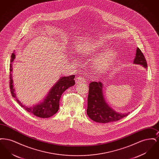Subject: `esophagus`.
<instances>
[{"instance_id":"1","label":"esophagus","mask_w":159,"mask_h":159,"mask_svg":"<svg viewBox=\"0 0 159 159\" xmlns=\"http://www.w3.org/2000/svg\"><path fill=\"white\" fill-rule=\"evenodd\" d=\"M84 81L85 80L82 76L77 77L76 79V82L77 83H82V82H84Z\"/></svg>"}]
</instances>
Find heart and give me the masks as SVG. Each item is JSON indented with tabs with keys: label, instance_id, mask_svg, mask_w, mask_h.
<instances>
[{
	"label": "heart",
	"instance_id": "heart-1",
	"mask_svg": "<svg viewBox=\"0 0 159 159\" xmlns=\"http://www.w3.org/2000/svg\"><path fill=\"white\" fill-rule=\"evenodd\" d=\"M104 48V45H102L101 43L95 42L89 43L83 47L82 49V53L84 55L89 57L94 55L99 51H102ZM116 51L114 49H107L104 53L97 57L93 62V66L98 72H102L108 68L116 56Z\"/></svg>",
	"mask_w": 159,
	"mask_h": 159
}]
</instances>
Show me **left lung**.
<instances>
[{"instance_id":"8db88e82","label":"left lung","mask_w":159,"mask_h":159,"mask_svg":"<svg viewBox=\"0 0 159 159\" xmlns=\"http://www.w3.org/2000/svg\"><path fill=\"white\" fill-rule=\"evenodd\" d=\"M134 63L147 68V63L144 54L138 48L136 49ZM102 87V84L100 82H92L89 83L86 112L90 119L98 123H107L117 121L127 116L129 113H117L107 104L103 95Z\"/></svg>"}]
</instances>
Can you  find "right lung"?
<instances>
[{
    "label": "right lung",
    "instance_id": "obj_1",
    "mask_svg": "<svg viewBox=\"0 0 159 159\" xmlns=\"http://www.w3.org/2000/svg\"><path fill=\"white\" fill-rule=\"evenodd\" d=\"M15 58V53H12L11 64H10V75H9V83H10V90L11 94L14 98H16L18 103L24 107V108L28 112L31 113L34 116L40 118H48L52 116L56 113L59 109L60 99L62 93L67 89L68 88L73 86L75 84V75L68 76V77H61L58 80V82L54 84L52 88L50 89L48 94L45 98L36 105L27 107L23 105V104L16 97L15 89L13 88V80L12 79V62Z\"/></svg>",
    "mask_w": 159,
    "mask_h": 159
}]
</instances>
